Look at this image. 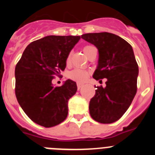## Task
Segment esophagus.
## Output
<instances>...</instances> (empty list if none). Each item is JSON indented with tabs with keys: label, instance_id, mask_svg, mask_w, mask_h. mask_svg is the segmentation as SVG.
<instances>
[{
	"label": "esophagus",
	"instance_id": "1",
	"mask_svg": "<svg viewBox=\"0 0 155 155\" xmlns=\"http://www.w3.org/2000/svg\"><path fill=\"white\" fill-rule=\"evenodd\" d=\"M83 85H84L83 83H81V82H78V83H77V86H78V89H80L81 87Z\"/></svg>",
	"mask_w": 155,
	"mask_h": 155
}]
</instances>
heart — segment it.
Wrapping results in <instances>:
<instances>
[{"instance_id":"heart-1","label":"heart","mask_w":155,"mask_h":155,"mask_svg":"<svg viewBox=\"0 0 155 155\" xmlns=\"http://www.w3.org/2000/svg\"><path fill=\"white\" fill-rule=\"evenodd\" d=\"M91 47H92V46H90V45H86V46H84V47H83V51H84V53L86 54L87 50H89ZM71 54L69 53L68 55V57H67V60H66L67 64H70V62H71ZM88 76H89V71H87L84 69H81V68L74 69L73 71H71V73L69 74L70 78L79 82H82L86 81L87 79V78H88Z\"/></svg>"}]
</instances>
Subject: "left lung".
I'll return each instance as SVG.
<instances>
[{"label": "left lung", "instance_id": "8db88e82", "mask_svg": "<svg viewBox=\"0 0 155 155\" xmlns=\"http://www.w3.org/2000/svg\"><path fill=\"white\" fill-rule=\"evenodd\" d=\"M98 50L99 58L93 78L106 86H94L95 94L90 101L91 118L100 124H112L121 118L137 93L138 65L132 46L121 37L109 32L81 35Z\"/></svg>", "mask_w": 155, "mask_h": 155}]
</instances>
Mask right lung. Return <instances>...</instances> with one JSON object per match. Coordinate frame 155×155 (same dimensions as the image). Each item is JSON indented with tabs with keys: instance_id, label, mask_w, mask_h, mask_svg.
<instances>
[{
	"instance_id": "obj_1",
	"label": "right lung",
	"mask_w": 155,
	"mask_h": 155,
	"mask_svg": "<svg viewBox=\"0 0 155 155\" xmlns=\"http://www.w3.org/2000/svg\"><path fill=\"white\" fill-rule=\"evenodd\" d=\"M80 36L48 35L28 45L16 64L15 95L25 114L34 123L49 127L67 118L68 100L76 93V82L68 80L61 87L52 81L61 77L67 57Z\"/></svg>"
}]
</instances>
